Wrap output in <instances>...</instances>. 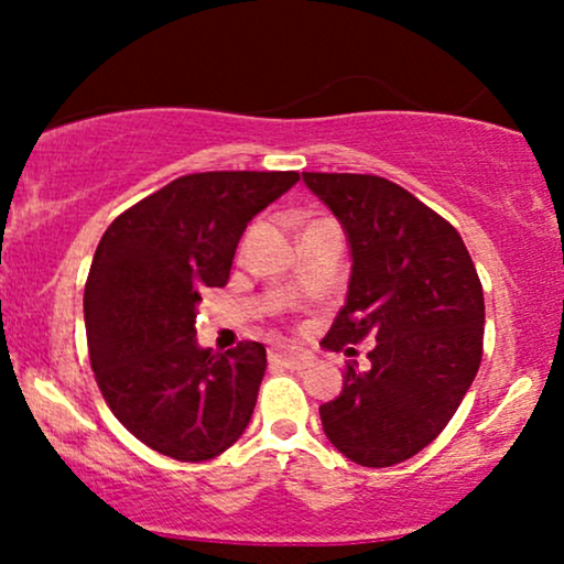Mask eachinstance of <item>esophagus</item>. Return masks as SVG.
<instances>
[{
	"mask_svg": "<svg viewBox=\"0 0 564 564\" xmlns=\"http://www.w3.org/2000/svg\"><path fill=\"white\" fill-rule=\"evenodd\" d=\"M270 360L283 364L286 368H307L310 366V355L294 352V349H283V347L270 349Z\"/></svg>",
	"mask_w": 564,
	"mask_h": 564,
	"instance_id": "esophagus-1",
	"label": "esophagus"
}]
</instances>
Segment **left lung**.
Wrapping results in <instances>:
<instances>
[{"label":"left lung","instance_id":"8db88e82","mask_svg":"<svg viewBox=\"0 0 564 564\" xmlns=\"http://www.w3.org/2000/svg\"><path fill=\"white\" fill-rule=\"evenodd\" d=\"M352 251L347 302L323 347L368 360L321 405L326 437L360 467L416 456L451 422L482 360L485 300L467 246L448 219L377 174L302 172Z\"/></svg>","mask_w":564,"mask_h":564}]
</instances>
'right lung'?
Masks as SVG:
<instances>
[{
    "label": "right lung",
    "instance_id": "1",
    "mask_svg": "<svg viewBox=\"0 0 564 564\" xmlns=\"http://www.w3.org/2000/svg\"><path fill=\"white\" fill-rule=\"evenodd\" d=\"M296 172H198L172 180L108 225L87 286L89 364L113 416L148 448L209 462L243 435L268 355L238 341L200 349L196 310L225 286L246 225Z\"/></svg>",
    "mask_w": 564,
    "mask_h": 564
}]
</instances>
